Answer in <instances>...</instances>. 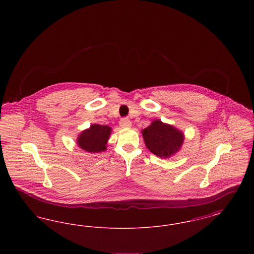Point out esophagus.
<instances>
[{
	"instance_id": "esophagus-1",
	"label": "esophagus",
	"mask_w": 254,
	"mask_h": 254,
	"mask_svg": "<svg viewBox=\"0 0 254 254\" xmlns=\"http://www.w3.org/2000/svg\"><path fill=\"white\" fill-rule=\"evenodd\" d=\"M120 126L122 127H131V122L129 121L127 118H124L120 121Z\"/></svg>"
}]
</instances>
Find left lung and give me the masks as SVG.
<instances>
[{
    "mask_svg": "<svg viewBox=\"0 0 254 254\" xmlns=\"http://www.w3.org/2000/svg\"><path fill=\"white\" fill-rule=\"evenodd\" d=\"M146 147L158 157L169 158L178 152L184 143V133L173 126L154 120L142 130Z\"/></svg>",
    "mask_w": 254,
    "mask_h": 254,
    "instance_id": "8db88e82",
    "label": "left lung"
}]
</instances>
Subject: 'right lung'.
Returning <instances> with one entry per match:
<instances>
[{
    "label": "right lung",
    "mask_w": 254,
    "mask_h": 254,
    "mask_svg": "<svg viewBox=\"0 0 254 254\" xmlns=\"http://www.w3.org/2000/svg\"><path fill=\"white\" fill-rule=\"evenodd\" d=\"M111 127L93 124L89 128L82 131L77 138V144L85 151L98 153L107 149V144L111 134Z\"/></svg>",
    "instance_id": "right-lung-1"
}]
</instances>
